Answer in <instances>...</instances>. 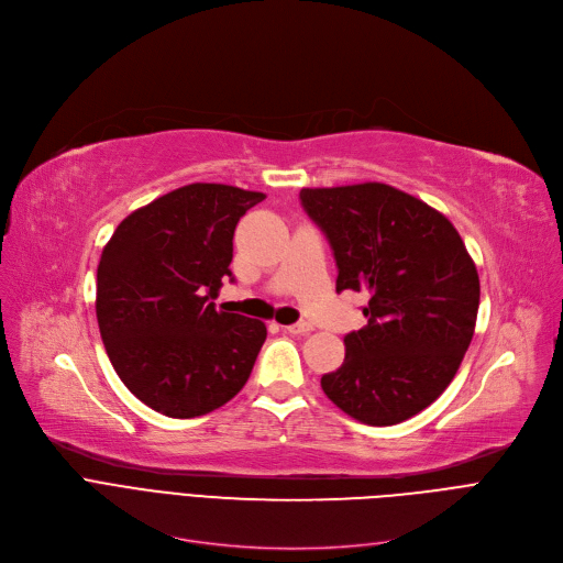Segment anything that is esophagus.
Wrapping results in <instances>:
<instances>
[{
	"mask_svg": "<svg viewBox=\"0 0 563 563\" xmlns=\"http://www.w3.org/2000/svg\"><path fill=\"white\" fill-rule=\"evenodd\" d=\"M286 332L292 334V336H305V334H311V332H313V324L307 322V320H300V322L288 324Z\"/></svg>",
	"mask_w": 563,
	"mask_h": 563,
	"instance_id": "1",
	"label": "esophagus"
}]
</instances>
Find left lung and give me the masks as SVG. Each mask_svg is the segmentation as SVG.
I'll return each instance as SVG.
<instances>
[{
    "instance_id": "8db88e82",
    "label": "left lung",
    "mask_w": 563,
    "mask_h": 563,
    "mask_svg": "<svg viewBox=\"0 0 563 563\" xmlns=\"http://www.w3.org/2000/svg\"><path fill=\"white\" fill-rule=\"evenodd\" d=\"M300 202L334 252L336 290L368 297V324L320 386L358 422L398 424L439 398L473 341L475 263L443 213L393 186L302 188Z\"/></svg>"
}]
</instances>
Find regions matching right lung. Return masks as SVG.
I'll return each mask as SVG.
<instances>
[{
  "mask_svg": "<svg viewBox=\"0 0 563 563\" xmlns=\"http://www.w3.org/2000/svg\"><path fill=\"white\" fill-rule=\"evenodd\" d=\"M263 192L190 184L126 216L97 266V322L122 384L168 418L205 416L245 386L266 324L218 311L234 229Z\"/></svg>",
  "mask_w": 563,
  "mask_h": 563,
  "instance_id": "1",
  "label": "right lung"
}]
</instances>
